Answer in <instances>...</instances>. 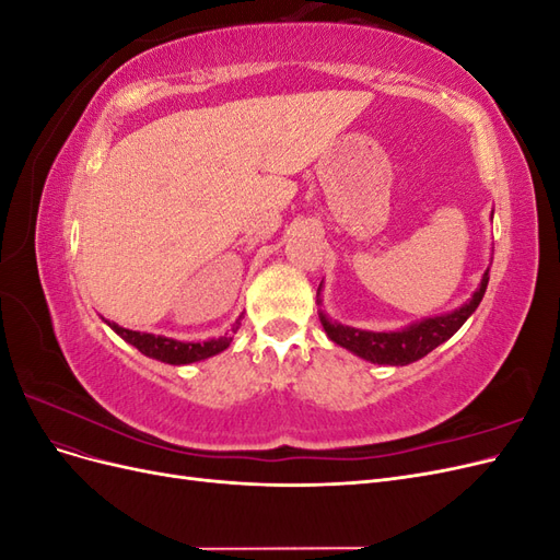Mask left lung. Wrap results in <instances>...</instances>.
<instances>
[{
    "instance_id": "1",
    "label": "left lung",
    "mask_w": 560,
    "mask_h": 560,
    "mask_svg": "<svg viewBox=\"0 0 560 560\" xmlns=\"http://www.w3.org/2000/svg\"><path fill=\"white\" fill-rule=\"evenodd\" d=\"M486 287H488V270L483 273L479 290L474 292V296L465 303L463 308H457L442 317L422 319L418 325H411L401 331L385 334V331H362L354 327H343L338 325V322H331L325 313H319V322L331 341L341 348H348L350 352L360 354V358L374 364L404 366L425 358V354L432 352L436 346L448 341V338L465 325V319L477 311V306L486 294ZM317 306H322L319 290H317Z\"/></svg>"
}]
</instances>
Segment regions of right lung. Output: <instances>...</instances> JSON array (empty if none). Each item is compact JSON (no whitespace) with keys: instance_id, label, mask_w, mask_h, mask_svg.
Segmentation results:
<instances>
[{"instance_id":"1","label":"right lung","mask_w":560,"mask_h":560,"mask_svg":"<svg viewBox=\"0 0 560 560\" xmlns=\"http://www.w3.org/2000/svg\"><path fill=\"white\" fill-rule=\"evenodd\" d=\"M107 325L118 336H121L124 341H128L130 346L138 348L142 354H147V358L161 360L165 364H191V362L208 360V358H212V354L226 350L229 343L233 341L231 336H222V338H212V341H206V343H182V341H175V338L124 329V327H118L116 322H107ZM238 327H241V319L233 325V334L238 331Z\"/></svg>"}]
</instances>
